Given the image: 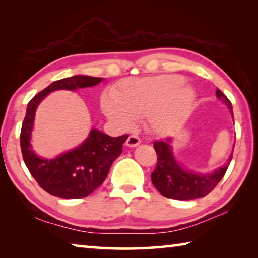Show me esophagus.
I'll return each mask as SVG.
<instances>
[{"mask_svg": "<svg viewBox=\"0 0 258 258\" xmlns=\"http://www.w3.org/2000/svg\"><path fill=\"white\" fill-rule=\"evenodd\" d=\"M140 143H141V140H140L138 137H135V135H130L128 139L126 140V146L130 148L137 147L140 145Z\"/></svg>", "mask_w": 258, "mask_h": 258, "instance_id": "esophagus-1", "label": "esophagus"}]
</instances>
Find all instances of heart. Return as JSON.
Masks as SVG:
<instances>
[{"mask_svg":"<svg viewBox=\"0 0 258 258\" xmlns=\"http://www.w3.org/2000/svg\"><path fill=\"white\" fill-rule=\"evenodd\" d=\"M196 92L176 75L130 78L112 91V99L102 100V110L121 130H131L134 119L147 118V126L157 135L180 128L191 116Z\"/></svg>","mask_w":258,"mask_h":258,"instance_id":"obj_1","label":"heart"}]
</instances>
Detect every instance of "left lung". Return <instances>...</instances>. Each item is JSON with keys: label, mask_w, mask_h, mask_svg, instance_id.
<instances>
[{"label": "left lung", "mask_w": 258, "mask_h": 258, "mask_svg": "<svg viewBox=\"0 0 258 258\" xmlns=\"http://www.w3.org/2000/svg\"><path fill=\"white\" fill-rule=\"evenodd\" d=\"M216 97L223 102L231 112L233 118L232 104L229 99L216 90ZM173 139L154 143L155 150L158 156L155 171L151 173L152 184L164 197L177 200H191L205 197L213 191L217 183L222 180L232 160L233 150L231 151L223 166L208 173H199L187 169L178 161L173 151ZM234 148V143L233 147Z\"/></svg>", "instance_id": "8db88e82"}]
</instances>
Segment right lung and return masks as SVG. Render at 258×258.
I'll list each match as a JSON object with an SVG mask.
<instances>
[{"label": "right lung", "instance_id": "obj_1", "mask_svg": "<svg viewBox=\"0 0 258 258\" xmlns=\"http://www.w3.org/2000/svg\"><path fill=\"white\" fill-rule=\"evenodd\" d=\"M103 80L102 77L87 75L62 78L45 87L27 104L20 133L23 158L42 189L55 197L74 199L92 194L106 180L111 164L123 151V143L128 135L112 138L92 127L80 146L54 158H46L37 155L32 146L35 113L40 103L51 92L59 90L74 92L78 89L98 85Z\"/></svg>", "mask_w": 258, "mask_h": 258}]
</instances>
